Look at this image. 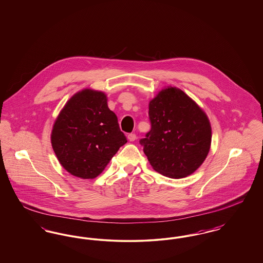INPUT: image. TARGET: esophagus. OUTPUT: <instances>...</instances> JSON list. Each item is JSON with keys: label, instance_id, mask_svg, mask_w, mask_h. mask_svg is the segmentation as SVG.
Returning <instances> with one entry per match:
<instances>
[{"label": "esophagus", "instance_id": "1", "mask_svg": "<svg viewBox=\"0 0 263 263\" xmlns=\"http://www.w3.org/2000/svg\"><path fill=\"white\" fill-rule=\"evenodd\" d=\"M127 139L130 141V142H133L136 140V135L135 134H128L127 135Z\"/></svg>", "mask_w": 263, "mask_h": 263}]
</instances>
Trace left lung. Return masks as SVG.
Segmentation results:
<instances>
[{"label": "left lung", "mask_w": 263, "mask_h": 263, "mask_svg": "<svg viewBox=\"0 0 263 263\" xmlns=\"http://www.w3.org/2000/svg\"><path fill=\"white\" fill-rule=\"evenodd\" d=\"M149 117L152 128L140 143L152 167L176 179L192 175L211 147L207 114L180 88L167 87L150 100Z\"/></svg>", "instance_id": "1"}]
</instances>
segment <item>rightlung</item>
Wrapping results in <instances>:
<instances>
[{"mask_svg":"<svg viewBox=\"0 0 263 263\" xmlns=\"http://www.w3.org/2000/svg\"><path fill=\"white\" fill-rule=\"evenodd\" d=\"M127 142L103 91L84 88L66 102L51 132L53 151L72 175L92 179Z\"/></svg>","mask_w":263,"mask_h":263,"instance_id":"add662e5","label":"right lung"}]
</instances>
